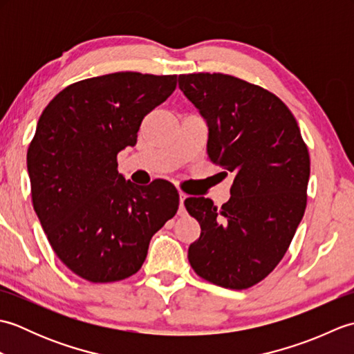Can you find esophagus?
I'll use <instances>...</instances> for the list:
<instances>
[{"label":"esophagus","instance_id":"esophagus-1","mask_svg":"<svg viewBox=\"0 0 354 354\" xmlns=\"http://www.w3.org/2000/svg\"><path fill=\"white\" fill-rule=\"evenodd\" d=\"M185 198H187V194L183 193V192H179V204H181V208H183V205H184Z\"/></svg>","mask_w":354,"mask_h":354}]
</instances>
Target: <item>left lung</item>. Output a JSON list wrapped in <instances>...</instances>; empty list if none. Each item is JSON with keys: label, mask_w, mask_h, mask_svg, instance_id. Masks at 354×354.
<instances>
[{"label": "left lung", "mask_w": 354, "mask_h": 354, "mask_svg": "<svg viewBox=\"0 0 354 354\" xmlns=\"http://www.w3.org/2000/svg\"><path fill=\"white\" fill-rule=\"evenodd\" d=\"M178 82L207 120L209 161L236 175L222 208L185 199L201 225L189 261L209 283L248 289L281 261L303 219L309 150L295 117L268 89L221 73L181 74Z\"/></svg>", "instance_id": "obj_1"}]
</instances>
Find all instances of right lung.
Instances as JSON below:
<instances>
[{"mask_svg":"<svg viewBox=\"0 0 354 354\" xmlns=\"http://www.w3.org/2000/svg\"><path fill=\"white\" fill-rule=\"evenodd\" d=\"M175 88L176 74L112 73L66 86L39 117L27 152L33 208L53 251L88 281L138 272L178 212L170 183L138 187L117 170L120 150L137 145L142 118Z\"/></svg>","mask_w":354,"mask_h":354,"instance_id":"right-lung-1","label":"right lung"}]
</instances>
